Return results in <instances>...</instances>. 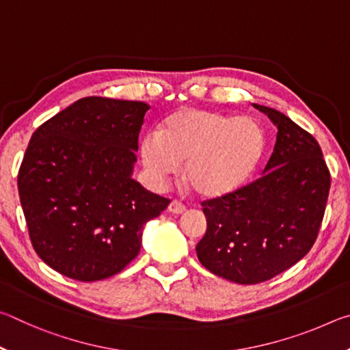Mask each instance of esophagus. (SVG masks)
Segmentation results:
<instances>
[{
	"instance_id": "esophagus-1",
	"label": "esophagus",
	"mask_w": 350,
	"mask_h": 350,
	"mask_svg": "<svg viewBox=\"0 0 350 350\" xmlns=\"http://www.w3.org/2000/svg\"><path fill=\"white\" fill-rule=\"evenodd\" d=\"M168 210L171 213H174V215H182V213H185L187 206L182 202H179V200H171V204L168 205Z\"/></svg>"
}]
</instances>
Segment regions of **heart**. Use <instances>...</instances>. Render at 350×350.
Instances as JSON below:
<instances>
[{
	"label": "heart",
	"mask_w": 350,
	"mask_h": 350,
	"mask_svg": "<svg viewBox=\"0 0 350 350\" xmlns=\"http://www.w3.org/2000/svg\"><path fill=\"white\" fill-rule=\"evenodd\" d=\"M265 133L250 117L182 108L170 114L157 134L142 140L145 168L165 183L183 163L182 180L200 198L228 196L256 171L265 152Z\"/></svg>",
	"instance_id": "heart-1"
}]
</instances>
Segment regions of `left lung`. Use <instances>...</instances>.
Instances as JSON below:
<instances>
[{
    "label": "left lung",
    "mask_w": 350,
    "mask_h": 350,
    "mask_svg": "<svg viewBox=\"0 0 350 350\" xmlns=\"http://www.w3.org/2000/svg\"><path fill=\"white\" fill-rule=\"evenodd\" d=\"M278 128L259 179L228 196L205 200V236L196 247L206 270L238 284L269 281L315 244L330 189L317 139L282 112L253 105Z\"/></svg>",
    "instance_id": "left-lung-1"
}]
</instances>
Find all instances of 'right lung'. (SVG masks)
Wrapping results in <instances>:
<instances>
[{"mask_svg": "<svg viewBox=\"0 0 350 350\" xmlns=\"http://www.w3.org/2000/svg\"><path fill=\"white\" fill-rule=\"evenodd\" d=\"M144 102L85 97L37 128L18 171V194L38 256L77 281L106 280L137 256L142 227L170 199L131 173Z\"/></svg>", "mask_w": 350, "mask_h": 350, "instance_id": "obj_1", "label": "right lung"}]
</instances>
